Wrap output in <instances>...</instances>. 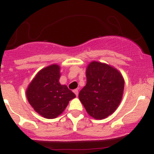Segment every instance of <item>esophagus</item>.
Listing matches in <instances>:
<instances>
[{
    "label": "esophagus",
    "mask_w": 154,
    "mask_h": 154,
    "mask_svg": "<svg viewBox=\"0 0 154 154\" xmlns=\"http://www.w3.org/2000/svg\"><path fill=\"white\" fill-rule=\"evenodd\" d=\"M74 93L75 94L76 96H78V95H79V90H78V89H75V90H74Z\"/></svg>",
    "instance_id": "obj_1"
}]
</instances>
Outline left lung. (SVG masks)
<instances>
[{
	"label": "left lung",
	"mask_w": 154,
	"mask_h": 154,
	"mask_svg": "<svg viewBox=\"0 0 154 154\" xmlns=\"http://www.w3.org/2000/svg\"><path fill=\"white\" fill-rule=\"evenodd\" d=\"M86 85L79 98L87 112L96 119L111 115L120 103L124 79L118 70L106 64L92 62L86 69Z\"/></svg>",
	"instance_id": "obj_1"
}]
</instances>
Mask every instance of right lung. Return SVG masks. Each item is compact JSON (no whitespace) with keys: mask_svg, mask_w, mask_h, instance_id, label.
<instances>
[{"mask_svg":"<svg viewBox=\"0 0 154 154\" xmlns=\"http://www.w3.org/2000/svg\"><path fill=\"white\" fill-rule=\"evenodd\" d=\"M60 68L52 65L42 69L27 89V98L37 112L47 119H54L63 112L75 95L59 83Z\"/></svg>","mask_w":154,"mask_h":154,"instance_id":"right-lung-1","label":"right lung"}]
</instances>
